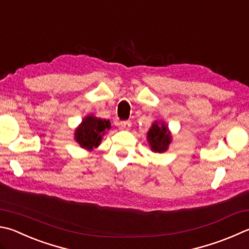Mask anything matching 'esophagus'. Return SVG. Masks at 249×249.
<instances>
[{
	"label": "esophagus",
	"mask_w": 249,
	"mask_h": 249,
	"mask_svg": "<svg viewBox=\"0 0 249 249\" xmlns=\"http://www.w3.org/2000/svg\"><path fill=\"white\" fill-rule=\"evenodd\" d=\"M130 125H132V123H130L129 121H123L120 123L122 129H128L130 127Z\"/></svg>",
	"instance_id": "obj_1"
}]
</instances>
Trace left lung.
I'll return each instance as SVG.
<instances>
[{"instance_id":"1","label":"left lung","mask_w":249,"mask_h":249,"mask_svg":"<svg viewBox=\"0 0 249 249\" xmlns=\"http://www.w3.org/2000/svg\"><path fill=\"white\" fill-rule=\"evenodd\" d=\"M147 140L153 152H164L168 150L172 142L171 133L163 122L156 121L147 133Z\"/></svg>"}]
</instances>
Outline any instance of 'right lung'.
Listing matches in <instances>:
<instances>
[{
    "label": "right lung",
    "mask_w": 249,
    "mask_h": 249,
    "mask_svg": "<svg viewBox=\"0 0 249 249\" xmlns=\"http://www.w3.org/2000/svg\"><path fill=\"white\" fill-rule=\"evenodd\" d=\"M111 128L110 121L87 115L75 130V140L79 146L87 150H92L100 144L106 130Z\"/></svg>",
    "instance_id": "obj_1"
}]
</instances>
